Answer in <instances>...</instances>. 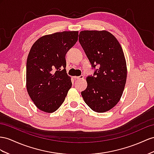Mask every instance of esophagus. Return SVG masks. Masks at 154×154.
Masks as SVG:
<instances>
[{
	"mask_svg": "<svg viewBox=\"0 0 154 154\" xmlns=\"http://www.w3.org/2000/svg\"><path fill=\"white\" fill-rule=\"evenodd\" d=\"M83 75H81V76H79V77H77V76H74L73 78L75 79H82L83 78Z\"/></svg>",
	"mask_w": 154,
	"mask_h": 154,
	"instance_id": "esophagus-1",
	"label": "esophagus"
}]
</instances>
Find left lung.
<instances>
[{
	"label": "left lung",
	"mask_w": 154,
	"mask_h": 154,
	"mask_svg": "<svg viewBox=\"0 0 154 154\" xmlns=\"http://www.w3.org/2000/svg\"><path fill=\"white\" fill-rule=\"evenodd\" d=\"M79 41L93 68L86 77L87 88L81 92L85 103L97 112L109 111L118 103L127 79V65L122 47L107 30L81 31Z\"/></svg>",
	"instance_id": "1"
}]
</instances>
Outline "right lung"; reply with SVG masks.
Segmentation results:
<instances>
[{"label": "right lung", "mask_w": 154, "mask_h": 154, "mask_svg": "<svg viewBox=\"0 0 154 154\" xmlns=\"http://www.w3.org/2000/svg\"><path fill=\"white\" fill-rule=\"evenodd\" d=\"M78 32L64 31L45 35L30 50L26 60V90L35 105L43 112L56 111L72 87L65 57L77 42Z\"/></svg>", "instance_id": "1"}]
</instances>
